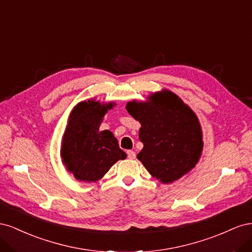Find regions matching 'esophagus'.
Segmentation results:
<instances>
[{
    "instance_id": "34e87169",
    "label": "esophagus",
    "mask_w": 252,
    "mask_h": 252,
    "mask_svg": "<svg viewBox=\"0 0 252 252\" xmlns=\"http://www.w3.org/2000/svg\"><path fill=\"white\" fill-rule=\"evenodd\" d=\"M127 155H128V158H130V159H134V158H135V157H136L135 152H134V151H132V150H128V151H127Z\"/></svg>"
}]
</instances>
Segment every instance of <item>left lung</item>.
<instances>
[{"label":"left lung","mask_w":252,"mask_h":252,"mask_svg":"<svg viewBox=\"0 0 252 252\" xmlns=\"http://www.w3.org/2000/svg\"><path fill=\"white\" fill-rule=\"evenodd\" d=\"M126 109L141 123L144 147L136 158L152 177L168 184L199 162L204 145L200 122L177 94L164 89L146 102H128Z\"/></svg>","instance_id":"obj_1"}]
</instances>
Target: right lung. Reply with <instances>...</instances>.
<instances>
[{
  "instance_id": "right-lung-1",
  "label": "right lung",
  "mask_w": 252,
  "mask_h": 252,
  "mask_svg": "<svg viewBox=\"0 0 252 252\" xmlns=\"http://www.w3.org/2000/svg\"><path fill=\"white\" fill-rule=\"evenodd\" d=\"M114 103L95 100L79 103L72 109L63 135L61 157L67 170L86 183L102 179L111 166L127 155L111 131H100L103 118Z\"/></svg>"
}]
</instances>
